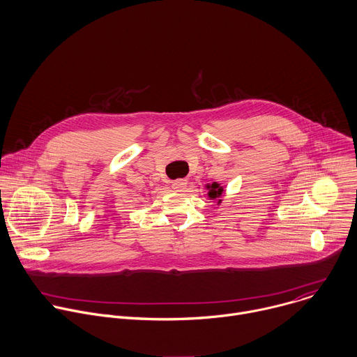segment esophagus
<instances>
[{
  "label": "esophagus",
  "mask_w": 357,
  "mask_h": 357,
  "mask_svg": "<svg viewBox=\"0 0 357 357\" xmlns=\"http://www.w3.org/2000/svg\"><path fill=\"white\" fill-rule=\"evenodd\" d=\"M186 185H188L186 179H176V181L172 182V188H174L175 190H182V189L186 188Z\"/></svg>",
  "instance_id": "esophagus-1"
}]
</instances>
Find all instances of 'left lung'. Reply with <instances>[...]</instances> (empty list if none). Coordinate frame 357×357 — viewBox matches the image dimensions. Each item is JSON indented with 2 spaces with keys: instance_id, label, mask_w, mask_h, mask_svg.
Returning <instances> with one entry per match:
<instances>
[{
  "instance_id": "1",
  "label": "left lung",
  "mask_w": 357,
  "mask_h": 357,
  "mask_svg": "<svg viewBox=\"0 0 357 357\" xmlns=\"http://www.w3.org/2000/svg\"><path fill=\"white\" fill-rule=\"evenodd\" d=\"M207 189H210V192H208V196H210L211 199H215V197L221 196L222 188H220L217 183H213L211 186H207Z\"/></svg>"
}]
</instances>
